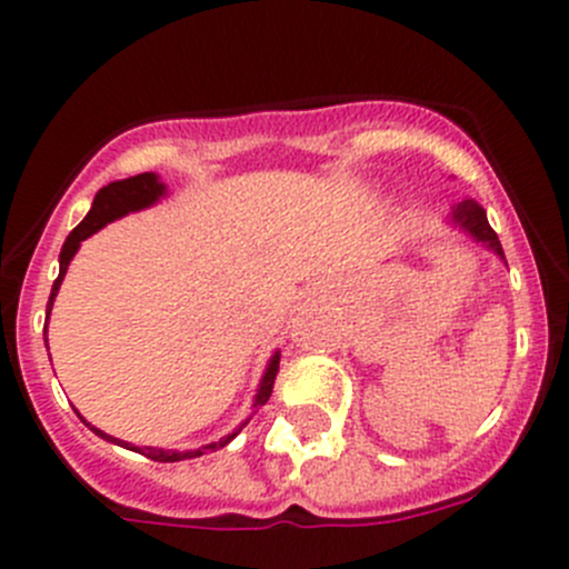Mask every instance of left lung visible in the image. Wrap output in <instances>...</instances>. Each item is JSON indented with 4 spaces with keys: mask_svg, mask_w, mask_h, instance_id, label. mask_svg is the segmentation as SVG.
<instances>
[{
    "mask_svg": "<svg viewBox=\"0 0 569 569\" xmlns=\"http://www.w3.org/2000/svg\"><path fill=\"white\" fill-rule=\"evenodd\" d=\"M450 222L459 230H465V233H470L476 241H481V244L487 247V250H492L495 256H500V261H506L498 233L489 228L487 211H483L476 200H461L459 206L453 208V219H450Z\"/></svg>",
    "mask_w": 569,
    "mask_h": 569,
    "instance_id": "left-lung-1",
    "label": "left lung"
}]
</instances>
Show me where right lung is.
I'll use <instances>...</instances> for the list:
<instances>
[{
  "mask_svg": "<svg viewBox=\"0 0 569 569\" xmlns=\"http://www.w3.org/2000/svg\"><path fill=\"white\" fill-rule=\"evenodd\" d=\"M167 194V186L161 183V178H158L156 172H144V174H136V178H127V180H116V183H108L104 189L97 191V197H93V206L91 211H88V217L82 219L80 224H77L74 230L69 233V239H66L63 250H60V274L58 280H54L52 286V295H49V302H47V322H49V311H52V302L54 297H58V289L60 283H63L66 278V269H69L71 258H74V252L80 250V241H86L88 236H93L97 230H102L104 224L113 222V219H121L124 213H132V211H141V208H150L156 206L161 197ZM43 341H47V325H43ZM278 363H280V352H274L272 358H269V367L267 372H263L261 378V386H258V395H256V402H252V408H261L263 402L269 400V395H272V386H274V375H278ZM86 422V419H82ZM250 422V419H247ZM247 422H241L239 428H236L233 433H228V437H222L219 442H211V445H202V448L197 450H163V448H136V445L130 442H121V439H113L110 433L99 431V428H93L91 422H86L88 428H91L97 437L108 439V442L119 445V448H127V450H136V453L147 456V459L152 461H183V459H197V456H206V453H213V450L224 448L228 442H233L236 437L241 433V428H244Z\"/></svg>",
  "mask_w": 569,
  "mask_h": 569,
  "instance_id": "add662e5",
  "label": "right lung"
}]
</instances>
